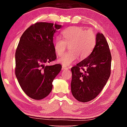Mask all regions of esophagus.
I'll list each match as a JSON object with an SVG mask.
<instances>
[{"instance_id":"obj_1","label":"esophagus","mask_w":127,"mask_h":127,"mask_svg":"<svg viewBox=\"0 0 127 127\" xmlns=\"http://www.w3.org/2000/svg\"><path fill=\"white\" fill-rule=\"evenodd\" d=\"M62 69L65 70H68L69 69V68H66V67H65V66H62Z\"/></svg>"}]
</instances>
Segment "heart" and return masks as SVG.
Instances as JSON below:
<instances>
[{"mask_svg":"<svg viewBox=\"0 0 127 127\" xmlns=\"http://www.w3.org/2000/svg\"><path fill=\"white\" fill-rule=\"evenodd\" d=\"M63 39L58 37L54 42L56 54L62 55L66 45L69 51L58 59V63L64 66H68L78 59H85L91 54L95 46L96 35L91 30L85 31L80 27H70L62 31Z\"/></svg>","mask_w":127,"mask_h":127,"instance_id":"1","label":"heart"}]
</instances>
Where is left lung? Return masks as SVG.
Segmentation results:
<instances>
[{
  "mask_svg": "<svg viewBox=\"0 0 127 127\" xmlns=\"http://www.w3.org/2000/svg\"><path fill=\"white\" fill-rule=\"evenodd\" d=\"M96 39L91 54L71 68V91L78 101L86 102L94 99L102 91L110 75L111 55L109 45L101 33H97ZM81 68L84 72L80 71Z\"/></svg>",
  "mask_w": 127,
  "mask_h": 127,
  "instance_id": "1",
  "label": "left lung"
}]
</instances>
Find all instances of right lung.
Listing matches in <instances>:
<instances>
[{
	"instance_id": "right-lung-1",
	"label": "right lung",
	"mask_w": 127,
	"mask_h": 127,
	"mask_svg": "<svg viewBox=\"0 0 127 127\" xmlns=\"http://www.w3.org/2000/svg\"><path fill=\"white\" fill-rule=\"evenodd\" d=\"M62 25L37 22L26 30L20 38L15 55V74L28 96L41 100L50 93L53 81L62 65H45L57 59L54 49V33Z\"/></svg>"
}]
</instances>
